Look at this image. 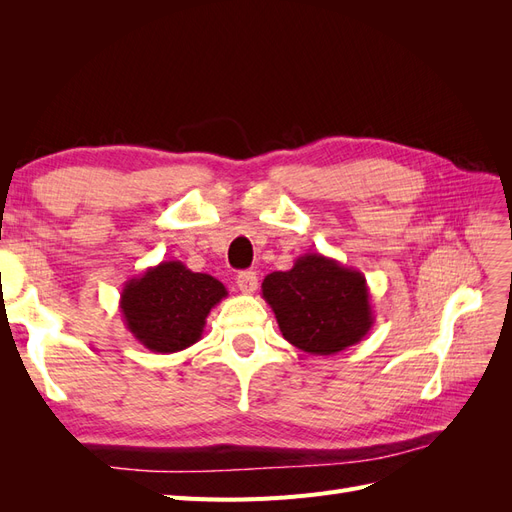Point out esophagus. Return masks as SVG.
I'll return each instance as SVG.
<instances>
[{
    "label": "esophagus",
    "mask_w": 512,
    "mask_h": 512,
    "mask_svg": "<svg viewBox=\"0 0 512 512\" xmlns=\"http://www.w3.org/2000/svg\"><path fill=\"white\" fill-rule=\"evenodd\" d=\"M237 288L243 294H252L258 288V275L254 271H241L237 275Z\"/></svg>",
    "instance_id": "esophagus-1"
}]
</instances>
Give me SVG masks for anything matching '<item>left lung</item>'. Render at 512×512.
<instances>
[{
	"label": "left lung",
	"mask_w": 512,
	"mask_h": 512,
	"mask_svg": "<svg viewBox=\"0 0 512 512\" xmlns=\"http://www.w3.org/2000/svg\"><path fill=\"white\" fill-rule=\"evenodd\" d=\"M265 299L286 342L314 356L342 352L374 327L365 275L322 254H305L292 269L262 282Z\"/></svg>",
	"instance_id": "left-lung-1"
}]
</instances>
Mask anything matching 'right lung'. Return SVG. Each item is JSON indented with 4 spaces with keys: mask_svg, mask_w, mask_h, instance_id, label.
I'll return each mask as SVG.
<instances>
[{
    "mask_svg": "<svg viewBox=\"0 0 512 512\" xmlns=\"http://www.w3.org/2000/svg\"><path fill=\"white\" fill-rule=\"evenodd\" d=\"M224 297L228 290L213 275L194 273L179 260H162L123 284L119 309L138 344L170 354L203 337L209 312Z\"/></svg>",
    "mask_w": 512,
    "mask_h": 512,
    "instance_id": "add662e5",
    "label": "right lung"
}]
</instances>
